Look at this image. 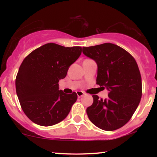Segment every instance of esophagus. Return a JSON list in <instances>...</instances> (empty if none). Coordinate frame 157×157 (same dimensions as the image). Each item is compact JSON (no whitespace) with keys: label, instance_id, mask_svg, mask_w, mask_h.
<instances>
[{"label":"esophagus","instance_id":"obj_1","mask_svg":"<svg viewBox=\"0 0 157 157\" xmlns=\"http://www.w3.org/2000/svg\"><path fill=\"white\" fill-rule=\"evenodd\" d=\"M77 97H78L79 98H80V97H83L85 94L82 92V91H77Z\"/></svg>","mask_w":157,"mask_h":157}]
</instances>
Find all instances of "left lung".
<instances>
[{
  "mask_svg": "<svg viewBox=\"0 0 157 157\" xmlns=\"http://www.w3.org/2000/svg\"><path fill=\"white\" fill-rule=\"evenodd\" d=\"M82 53L96 62L97 84L109 91L105 100L93 95V104L86 109L88 117L102 130H117L130 120L141 100L137 63L125 49L109 43L82 47Z\"/></svg>",
  "mask_w": 157,
  "mask_h": 157,
  "instance_id": "obj_1",
  "label": "left lung"
}]
</instances>
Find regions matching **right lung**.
Listing matches in <instances>:
<instances>
[{
    "label": "right lung",
    "instance_id": "obj_1",
    "mask_svg": "<svg viewBox=\"0 0 157 157\" xmlns=\"http://www.w3.org/2000/svg\"><path fill=\"white\" fill-rule=\"evenodd\" d=\"M80 46L45 44L23 61L16 77V93L23 112L35 124L51 126L63 120L76 102L75 92L59 90V80L79 58Z\"/></svg>",
    "mask_w": 157,
    "mask_h": 157
}]
</instances>
